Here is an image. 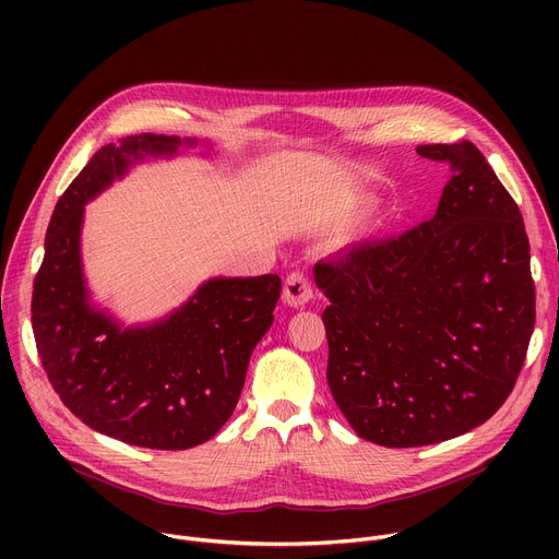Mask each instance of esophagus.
Masks as SVG:
<instances>
[{
    "mask_svg": "<svg viewBox=\"0 0 559 559\" xmlns=\"http://www.w3.org/2000/svg\"><path fill=\"white\" fill-rule=\"evenodd\" d=\"M313 296L311 281L305 272H292L283 285V300L292 307H302Z\"/></svg>",
    "mask_w": 559,
    "mask_h": 559,
    "instance_id": "obj_1",
    "label": "esophagus"
}]
</instances>
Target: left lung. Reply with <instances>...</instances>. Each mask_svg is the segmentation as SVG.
<instances>
[{"label": "left lung", "mask_w": 559, "mask_h": 559, "mask_svg": "<svg viewBox=\"0 0 559 559\" xmlns=\"http://www.w3.org/2000/svg\"><path fill=\"white\" fill-rule=\"evenodd\" d=\"M451 179L433 218L313 265L330 298L328 382L352 429L425 447L487 423L509 397L535 325L518 203L468 141L418 145Z\"/></svg>", "instance_id": "1"}]
</instances>
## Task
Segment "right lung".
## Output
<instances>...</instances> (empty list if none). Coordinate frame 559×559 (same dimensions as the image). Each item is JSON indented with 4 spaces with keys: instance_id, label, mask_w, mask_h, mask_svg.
Returning <instances> with one entry per match:
<instances>
[{
    "instance_id": "1",
    "label": "right lung",
    "mask_w": 559,
    "mask_h": 559,
    "mask_svg": "<svg viewBox=\"0 0 559 559\" xmlns=\"http://www.w3.org/2000/svg\"><path fill=\"white\" fill-rule=\"evenodd\" d=\"M181 143L197 141L136 134L95 152L55 205L31 307L61 403L99 433L162 451L203 444L227 423L281 296L276 274L212 278L164 321L128 330L88 302L84 205L147 154L170 156Z\"/></svg>"
}]
</instances>
